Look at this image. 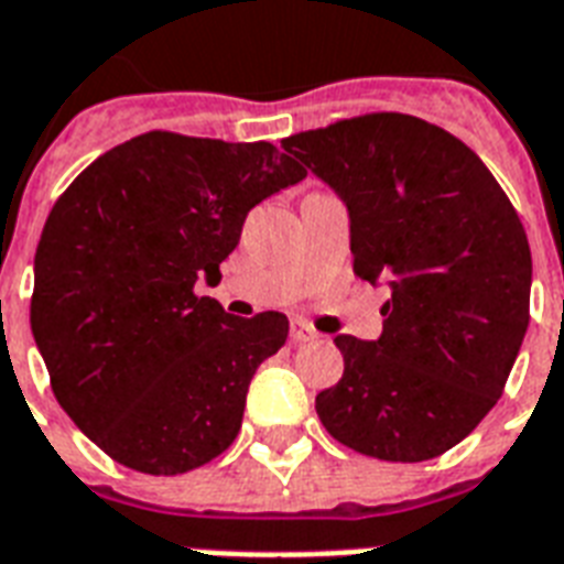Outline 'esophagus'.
<instances>
[{"label": "esophagus", "mask_w": 564, "mask_h": 564, "mask_svg": "<svg viewBox=\"0 0 564 564\" xmlns=\"http://www.w3.org/2000/svg\"><path fill=\"white\" fill-rule=\"evenodd\" d=\"M288 335H291V341L294 344H305V341H314V338H317V332L308 329L303 321H291V332H288Z\"/></svg>", "instance_id": "34e87169"}]
</instances>
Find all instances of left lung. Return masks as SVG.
<instances>
[{
    "mask_svg": "<svg viewBox=\"0 0 564 564\" xmlns=\"http://www.w3.org/2000/svg\"><path fill=\"white\" fill-rule=\"evenodd\" d=\"M282 147L350 208L352 273L391 285L379 341L335 338L344 377L314 400L323 426L370 459H435L491 412L521 350V217L477 152L421 117H350Z\"/></svg>",
    "mask_w": 564,
    "mask_h": 564,
    "instance_id": "obj_1",
    "label": "left lung"
}]
</instances>
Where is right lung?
<instances>
[{"instance_id": "obj_1", "label": "right lung", "mask_w": 564, "mask_h": 564, "mask_svg": "<svg viewBox=\"0 0 564 564\" xmlns=\"http://www.w3.org/2000/svg\"><path fill=\"white\" fill-rule=\"evenodd\" d=\"M305 178L273 143L143 132L85 167L34 252L32 332L61 409L126 468L176 477L241 432L288 317H232L220 282L250 208Z\"/></svg>"}]
</instances>
